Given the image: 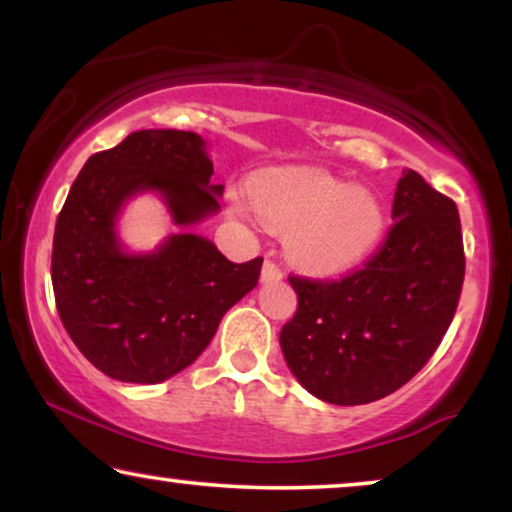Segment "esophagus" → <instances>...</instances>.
<instances>
[{
  "label": "esophagus",
  "instance_id": "34e87169",
  "mask_svg": "<svg viewBox=\"0 0 512 512\" xmlns=\"http://www.w3.org/2000/svg\"><path fill=\"white\" fill-rule=\"evenodd\" d=\"M279 279H284V272L279 270V265L272 261H265L261 270V282L270 284V282H279Z\"/></svg>",
  "mask_w": 512,
  "mask_h": 512
}]
</instances>
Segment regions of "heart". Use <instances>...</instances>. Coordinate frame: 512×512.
<instances>
[{
  "label": "heart",
  "instance_id": "b5f03b06",
  "mask_svg": "<svg viewBox=\"0 0 512 512\" xmlns=\"http://www.w3.org/2000/svg\"><path fill=\"white\" fill-rule=\"evenodd\" d=\"M251 200L265 226L286 233L291 261L314 275H340L361 265L387 230L377 193L319 167L265 172L251 181ZM233 209L251 216L242 195L233 198Z\"/></svg>",
  "mask_w": 512,
  "mask_h": 512
}]
</instances>
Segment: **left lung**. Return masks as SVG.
Wrapping results in <instances>:
<instances>
[{
	"mask_svg": "<svg viewBox=\"0 0 512 512\" xmlns=\"http://www.w3.org/2000/svg\"><path fill=\"white\" fill-rule=\"evenodd\" d=\"M391 219L363 270L340 282L289 279L298 310L279 345L293 377L326 403L394 394L431 359L457 310L466 268L457 205L408 170Z\"/></svg>",
	"mask_w": 512,
	"mask_h": 512,
	"instance_id": "1",
	"label": "left lung"
}]
</instances>
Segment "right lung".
<instances>
[{
	"label": "right lung",
	"mask_w": 512,
	"mask_h": 512,
	"mask_svg": "<svg viewBox=\"0 0 512 512\" xmlns=\"http://www.w3.org/2000/svg\"><path fill=\"white\" fill-rule=\"evenodd\" d=\"M207 142L184 130H137L90 156L55 223L51 279L79 352L111 380L158 384L191 366L223 314L258 284L263 258L230 263L193 228L219 212ZM164 200L180 230L153 252L117 233L137 194Z\"/></svg>",
	"instance_id": "obj_1"
}]
</instances>
